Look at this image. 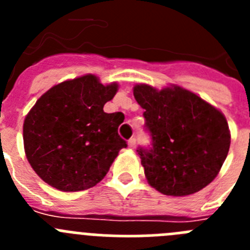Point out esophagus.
Instances as JSON below:
<instances>
[{
	"label": "esophagus",
	"mask_w": 250,
	"mask_h": 250,
	"mask_svg": "<svg viewBox=\"0 0 250 250\" xmlns=\"http://www.w3.org/2000/svg\"><path fill=\"white\" fill-rule=\"evenodd\" d=\"M127 144H129L130 149H135V146H136V139L135 138H131L129 140V143H127Z\"/></svg>",
	"instance_id": "1"
}]
</instances>
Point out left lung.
<instances>
[{
  "label": "left lung",
  "instance_id": "obj_1",
  "mask_svg": "<svg viewBox=\"0 0 250 250\" xmlns=\"http://www.w3.org/2000/svg\"><path fill=\"white\" fill-rule=\"evenodd\" d=\"M151 146L139 147L145 176L165 195L184 196L210 184L228 155L230 132L224 115L179 86L136 85Z\"/></svg>",
  "mask_w": 250,
  "mask_h": 250
}]
</instances>
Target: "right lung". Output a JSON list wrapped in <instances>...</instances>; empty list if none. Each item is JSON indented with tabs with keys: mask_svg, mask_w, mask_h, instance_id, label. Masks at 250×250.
Segmentation results:
<instances>
[{
	"mask_svg": "<svg viewBox=\"0 0 250 250\" xmlns=\"http://www.w3.org/2000/svg\"><path fill=\"white\" fill-rule=\"evenodd\" d=\"M118 83L104 86L94 75L55 85L36 101L23 123L27 160L37 175L62 191L95 187L107 174L126 141L118 129L123 112L104 105Z\"/></svg>",
	"mask_w": 250,
	"mask_h": 250,
	"instance_id": "add662e5",
	"label": "right lung"
}]
</instances>
